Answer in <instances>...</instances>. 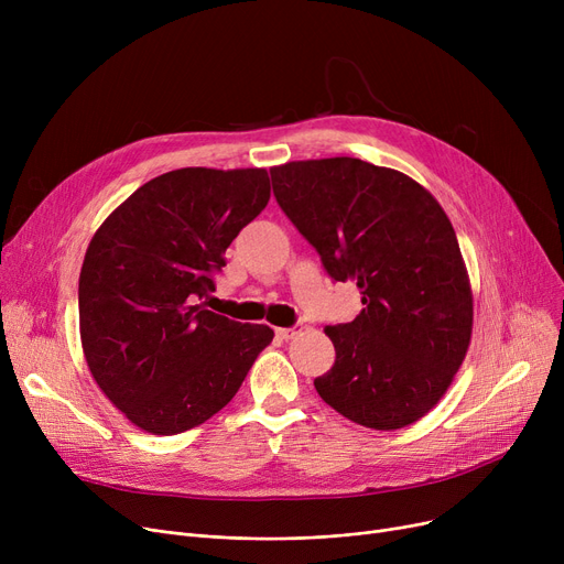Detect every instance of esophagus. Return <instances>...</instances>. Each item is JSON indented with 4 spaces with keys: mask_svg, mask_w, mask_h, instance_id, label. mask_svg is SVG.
Returning a JSON list of instances; mask_svg holds the SVG:
<instances>
[{
    "mask_svg": "<svg viewBox=\"0 0 564 564\" xmlns=\"http://www.w3.org/2000/svg\"><path fill=\"white\" fill-rule=\"evenodd\" d=\"M302 329H304V324H294V327H281V329H276V336L281 338V340H290V338H294L297 334H302Z\"/></svg>",
    "mask_w": 564,
    "mask_h": 564,
    "instance_id": "esophagus-1",
    "label": "esophagus"
}]
</instances>
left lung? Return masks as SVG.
I'll return each instance as SVG.
<instances>
[{
    "mask_svg": "<svg viewBox=\"0 0 564 564\" xmlns=\"http://www.w3.org/2000/svg\"><path fill=\"white\" fill-rule=\"evenodd\" d=\"M276 203L361 313L324 327L336 347L319 398L372 430L423 419L448 391L473 329V297L451 219L409 175L357 158L270 169Z\"/></svg>",
    "mask_w": 564,
    "mask_h": 564,
    "instance_id": "left-lung-1",
    "label": "left lung"
}]
</instances>
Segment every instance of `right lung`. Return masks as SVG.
<instances>
[{
	"instance_id": "right-lung-1",
	"label": "right lung",
	"mask_w": 564,
	"mask_h": 564,
	"mask_svg": "<svg viewBox=\"0 0 564 564\" xmlns=\"http://www.w3.org/2000/svg\"><path fill=\"white\" fill-rule=\"evenodd\" d=\"M267 200L264 169H175L141 185L94 235L79 274L84 357L137 427L171 436L205 423L272 343L264 324L203 306L226 249Z\"/></svg>"
}]
</instances>
